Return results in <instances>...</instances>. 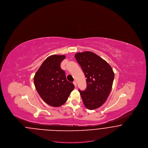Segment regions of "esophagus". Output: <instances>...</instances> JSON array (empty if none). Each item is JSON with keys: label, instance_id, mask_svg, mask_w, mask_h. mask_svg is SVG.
Here are the masks:
<instances>
[{"label": "esophagus", "instance_id": "34e87169", "mask_svg": "<svg viewBox=\"0 0 148 148\" xmlns=\"http://www.w3.org/2000/svg\"><path fill=\"white\" fill-rule=\"evenodd\" d=\"M73 84H74V85H75V87L77 86V82H76L75 81H74V82H73Z\"/></svg>", "mask_w": 148, "mask_h": 148}]
</instances>
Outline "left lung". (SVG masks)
I'll use <instances>...</instances> for the list:
<instances>
[{
	"label": "left lung",
	"mask_w": 148,
	"mask_h": 148,
	"mask_svg": "<svg viewBox=\"0 0 148 148\" xmlns=\"http://www.w3.org/2000/svg\"><path fill=\"white\" fill-rule=\"evenodd\" d=\"M75 58L86 77V88L79 90L83 103L89 110L97 109L108 98L112 88L114 73L106 60L91 51L77 53Z\"/></svg>",
	"instance_id": "obj_1"
}]
</instances>
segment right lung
<instances>
[{
  "label": "right lung",
  "mask_w": 148,
  "mask_h": 148,
  "mask_svg": "<svg viewBox=\"0 0 148 148\" xmlns=\"http://www.w3.org/2000/svg\"><path fill=\"white\" fill-rule=\"evenodd\" d=\"M64 55L48 57L36 72L34 77L35 88L42 100L48 105L58 107L63 105L74 85L67 81L60 63Z\"/></svg>",
  "instance_id": "right-lung-1"
}]
</instances>
